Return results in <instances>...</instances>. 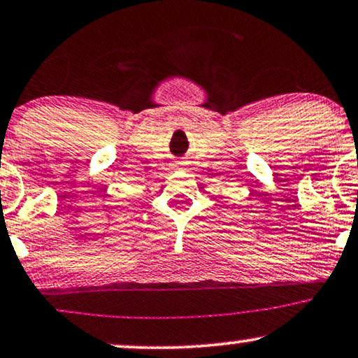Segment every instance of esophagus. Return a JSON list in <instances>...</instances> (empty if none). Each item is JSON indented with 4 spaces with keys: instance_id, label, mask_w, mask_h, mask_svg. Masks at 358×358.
Instances as JSON below:
<instances>
[{
    "instance_id": "obj_1",
    "label": "esophagus",
    "mask_w": 358,
    "mask_h": 358,
    "mask_svg": "<svg viewBox=\"0 0 358 358\" xmlns=\"http://www.w3.org/2000/svg\"><path fill=\"white\" fill-rule=\"evenodd\" d=\"M184 166H185L184 161H176V162H174V168H176V169H184Z\"/></svg>"
}]
</instances>
